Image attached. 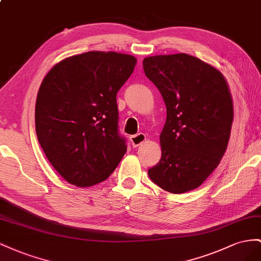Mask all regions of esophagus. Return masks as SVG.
Instances as JSON below:
<instances>
[{
    "label": "esophagus",
    "instance_id": "obj_1",
    "mask_svg": "<svg viewBox=\"0 0 261 261\" xmlns=\"http://www.w3.org/2000/svg\"><path fill=\"white\" fill-rule=\"evenodd\" d=\"M145 139L146 138H145L144 133H138V135H136V136L130 137V141H131L133 147H137V146L142 144L145 141Z\"/></svg>",
    "mask_w": 261,
    "mask_h": 261
}]
</instances>
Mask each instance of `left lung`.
<instances>
[{
	"label": "left lung",
	"mask_w": 261,
	"mask_h": 261,
	"mask_svg": "<svg viewBox=\"0 0 261 261\" xmlns=\"http://www.w3.org/2000/svg\"><path fill=\"white\" fill-rule=\"evenodd\" d=\"M143 70L167 113L162 158L148 177L172 193L196 189L218 167L228 144L234 109L227 82L214 66L186 54L147 57Z\"/></svg>",
	"instance_id": "8db88e82"
}]
</instances>
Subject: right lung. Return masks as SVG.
<instances>
[{"label": "right lung", "mask_w": 261, "mask_h": 261, "mask_svg": "<svg viewBox=\"0 0 261 261\" xmlns=\"http://www.w3.org/2000/svg\"><path fill=\"white\" fill-rule=\"evenodd\" d=\"M136 63L130 55L89 51L64 59L44 76L36 100L37 138L71 185L106 180L125 154L116 97Z\"/></svg>", "instance_id": "obj_1"}]
</instances>
